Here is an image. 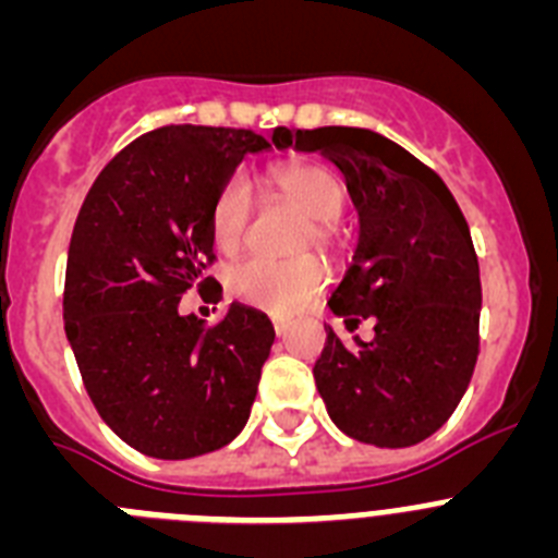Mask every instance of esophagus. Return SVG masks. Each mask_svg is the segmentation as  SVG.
<instances>
[{"label": "esophagus", "instance_id": "1", "mask_svg": "<svg viewBox=\"0 0 558 558\" xmlns=\"http://www.w3.org/2000/svg\"><path fill=\"white\" fill-rule=\"evenodd\" d=\"M274 329H276V335H279V338H284V335H288V329H290V324L284 322V318H274Z\"/></svg>", "mask_w": 558, "mask_h": 558}]
</instances>
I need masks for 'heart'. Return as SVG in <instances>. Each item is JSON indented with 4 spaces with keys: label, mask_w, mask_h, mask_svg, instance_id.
<instances>
[{
    "label": "heart",
    "mask_w": 558,
    "mask_h": 558,
    "mask_svg": "<svg viewBox=\"0 0 558 558\" xmlns=\"http://www.w3.org/2000/svg\"><path fill=\"white\" fill-rule=\"evenodd\" d=\"M265 184L274 195L307 215V226L295 240V251H307L313 245L318 251L335 248V220L343 211L347 195L332 172L310 161H282L265 172ZM251 209H254V201H251L248 181L243 175L226 179L209 211L215 248L223 254H236L243 248L251 226ZM324 284H327V268L313 254L284 259V263L251 256L226 274V288L236 302L274 315L295 313L313 302Z\"/></svg>",
    "instance_id": "obj_1"
}]
</instances>
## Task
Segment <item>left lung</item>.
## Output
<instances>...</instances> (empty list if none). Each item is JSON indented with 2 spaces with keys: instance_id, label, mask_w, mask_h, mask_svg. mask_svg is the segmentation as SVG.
I'll return each instance as SVG.
<instances>
[{
  "instance_id": "left-lung-1",
  "label": "left lung",
  "mask_w": 558,
  "mask_h": 558,
  "mask_svg": "<svg viewBox=\"0 0 558 558\" xmlns=\"http://www.w3.org/2000/svg\"><path fill=\"white\" fill-rule=\"evenodd\" d=\"M282 145L332 161L360 218L357 251L327 304L349 332L372 318L374 338L347 343L327 327L313 377L329 418L363 445H418L452 416L475 372L470 226L445 181L383 133L329 125L288 131Z\"/></svg>"
}]
</instances>
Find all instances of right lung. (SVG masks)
I'll return each instance as SVG.
<instances>
[{
	"mask_svg": "<svg viewBox=\"0 0 558 558\" xmlns=\"http://www.w3.org/2000/svg\"><path fill=\"white\" fill-rule=\"evenodd\" d=\"M270 142L243 128H156L108 161L81 206L63 327L102 422L150 458L220 450L251 416L276 338L268 315L234 302L206 324L179 302L211 284V201Z\"/></svg>",
	"mask_w": 558,
	"mask_h": 558,
	"instance_id": "right-lung-1",
	"label": "right lung"
}]
</instances>
